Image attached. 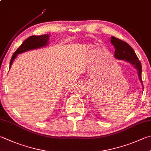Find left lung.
I'll use <instances>...</instances> for the list:
<instances>
[{
    "label": "left lung",
    "instance_id": "left-lung-1",
    "mask_svg": "<svg viewBox=\"0 0 151 151\" xmlns=\"http://www.w3.org/2000/svg\"><path fill=\"white\" fill-rule=\"evenodd\" d=\"M110 42L115 48V58L119 60H123V61L129 63L137 70L139 81L141 82L142 89H143V84H142L141 78V63L135 54V51L128 43L121 40L117 39L114 36L111 37Z\"/></svg>",
    "mask_w": 151,
    "mask_h": 151
}]
</instances>
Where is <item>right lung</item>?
<instances>
[{
  "label": "right lung",
  "instance_id": "right-lung-1",
  "mask_svg": "<svg viewBox=\"0 0 151 151\" xmlns=\"http://www.w3.org/2000/svg\"><path fill=\"white\" fill-rule=\"evenodd\" d=\"M49 37H50L49 35L45 34L42 35H37V36L36 35H32V36L29 37L28 39H26L13 54L10 62V68L11 65H12V63L17 57L18 55L24 52L39 49L49 44Z\"/></svg>",
  "mask_w": 151,
  "mask_h": 151
}]
</instances>
